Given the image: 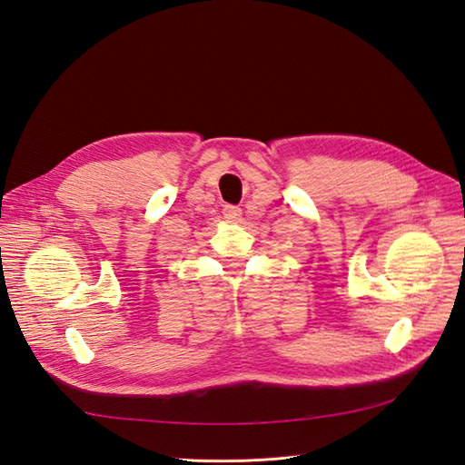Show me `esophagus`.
<instances>
[{
    "label": "esophagus",
    "instance_id": "obj_1",
    "mask_svg": "<svg viewBox=\"0 0 465 465\" xmlns=\"http://www.w3.org/2000/svg\"><path fill=\"white\" fill-rule=\"evenodd\" d=\"M223 217L227 222H238L242 217V210H240V207H235V205H225L223 207Z\"/></svg>",
    "mask_w": 465,
    "mask_h": 465
}]
</instances>
